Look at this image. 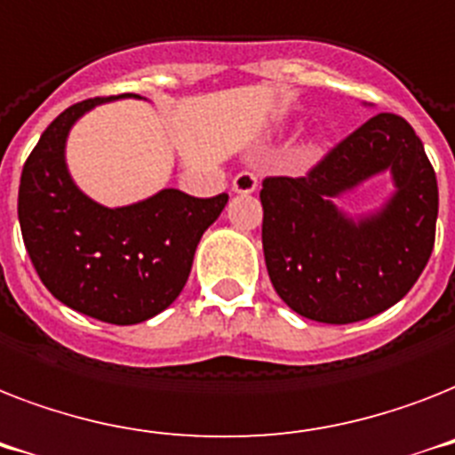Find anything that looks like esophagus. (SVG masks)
<instances>
[{"label":"esophagus","instance_id":"34e87169","mask_svg":"<svg viewBox=\"0 0 455 455\" xmlns=\"http://www.w3.org/2000/svg\"><path fill=\"white\" fill-rule=\"evenodd\" d=\"M232 190L237 192V195H251V192L258 190V178L251 171H242L232 180Z\"/></svg>","mask_w":455,"mask_h":455}]
</instances>
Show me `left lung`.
<instances>
[{
  "label": "left lung",
  "mask_w": 455,
  "mask_h": 455,
  "mask_svg": "<svg viewBox=\"0 0 455 455\" xmlns=\"http://www.w3.org/2000/svg\"><path fill=\"white\" fill-rule=\"evenodd\" d=\"M390 170L395 192L352 219L332 204ZM263 253L279 298L300 317L352 324L411 291L435 246L437 176L411 124L380 112L340 140L305 176L265 178Z\"/></svg>",
  "instance_id": "8db88e82"
}]
</instances>
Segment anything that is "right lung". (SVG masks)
Returning a JSON list of instances; mask_svg holds the SVG:
<instances>
[{"mask_svg":"<svg viewBox=\"0 0 455 455\" xmlns=\"http://www.w3.org/2000/svg\"><path fill=\"white\" fill-rule=\"evenodd\" d=\"M122 93L60 112L23 166L18 220L44 286L63 305L108 324H138L166 310L190 277L199 239L228 204L166 190L129 206L98 204L72 180L65 140L82 115Z\"/></svg>","mask_w":455,"mask_h":455,"instance_id":"right-lung-1","label":"right lung"}]
</instances>
